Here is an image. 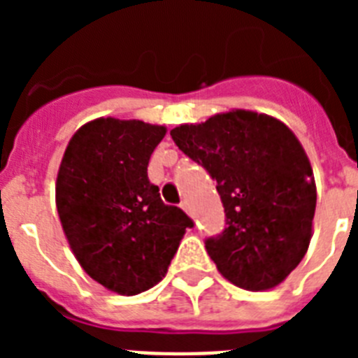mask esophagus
<instances>
[{
  "label": "esophagus",
  "mask_w": 358,
  "mask_h": 358,
  "mask_svg": "<svg viewBox=\"0 0 358 358\" xmlns=\"http://www.w3.org/2000/svg\"><path fill=\"white\" fill-rule=\"evenodd\" d=\"M181 208L186 211V213H189V211H192V208H189V202L188 201H182L181 202Z\"/></svg>",
  "instance_id": "esophagus-1"
}]
</instances>
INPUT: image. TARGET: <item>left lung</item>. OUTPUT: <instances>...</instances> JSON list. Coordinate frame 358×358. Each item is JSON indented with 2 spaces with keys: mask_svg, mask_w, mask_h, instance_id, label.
<instances>
[{
  "mask_svg": "<svg viewBox=\"0 0 358 358\" xmlns=\"http://www.w3.org/2000/svg\"><path fill=\"white\" fill-rule=\"evenodd\" d=\"M170 136L217 182L226 226L204 243L220 274L245 290L281 283L308 249L317 199L292 131L271 116L233 110Z\"/></svg>",
  "mask_w": 358,
  "mask_h": 358,
  "instance_id": "obj_1",
  "label": "left lung"
}]
</instances>
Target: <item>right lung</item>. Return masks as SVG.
<instances>
[{"label": "right lung", "mask_w": 358, "mask_h": 358, "mask_svg": "<svg viewBox=\"0 0 358 358\" xmlns=\"http://www.w3.org/2000/svg\"><path fill=\"white\" fill-rule=\"evenodd\" d=\"M164 134L140 120H94L73 136L57 176V211L78 264L123 296L163 280L194 227L148 181V159Z\"/></svg>", "instance_id": "add662e5"}]
</instances>
